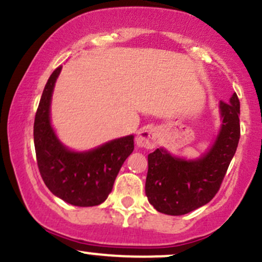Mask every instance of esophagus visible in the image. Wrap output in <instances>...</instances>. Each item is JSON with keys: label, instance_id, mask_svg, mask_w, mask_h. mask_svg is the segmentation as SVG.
<instances>
[{"label": "esophagus", "instance_id": "obj_1", "mask_svg": "<svg viewBox=\"0 0 262 262\" xmlns=\"http://www.w3.org/2000/svg\"><path fill=\"white\" fill-rule=\"evenodd\" d=\"M159 142V134L153 128H144L138 132L137 145L139 148L153 149Z\"/></svg>", "mask_w": 262, "mask_h": 262}]
</instances>
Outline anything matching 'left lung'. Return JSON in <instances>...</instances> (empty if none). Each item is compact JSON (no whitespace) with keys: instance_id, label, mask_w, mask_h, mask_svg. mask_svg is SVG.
I'll list each match as a JSON object with an SVG mask.
<instances>
[{"instance_id":"8db88e82","label":"left lung","mask_w":262,"mask_h":262,"mask_svg":"<svg viewBox=\"0 0 262 262\" xmlns=\"http://www.w3.org/2000/svg\"><path fill=\"white\" fill-rule=\"evenodd\" d=\"M223 118L216 140L199 159L173 157L164 149L148 155L145 194L149 203L166 215L188 214L205 205L219 191L240 139V102L236 93L220 102Z\"/></svg>"}]
</instances>
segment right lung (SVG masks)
Instances as JSON below:
<instances>
[{
  "instance_id": "right-lung-1",
  "label": "right lung",
  "mask_w": 262,
  "mask_h": 262,
  "mask_svg": "<svg viewBox=\"0 0 262 262\" xmlns=\"http://www.w3.org/2000/svg\"><path fill=\"white\" fill-rule=\"evenodd\" d=\"M62 67L47 80L33 125L37 164L46 186L74 206H96L108 198L123 163L134 150V137L126 136L89 151H72L57 138L51 125L50 107Z\"/></svg>"
}]
</instances>
